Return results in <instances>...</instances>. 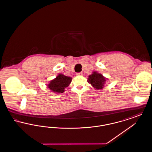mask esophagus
Returning <instances> with one entry per match:
<instances>
[{
  "instance_id": "esophagus-1",
  "label": "esophagus",
  "mask_w": 152,
  "mask_h": 152,
  "mask_svg": "<svg viewBox=\"0 0 152 152\" xmlns=\"http://www.w3.org/2000/svg\"><path fill=\"white\" fill-rule=\"evenodd\" d=\"M83 74V72L76 73V75H77V76H82Z\"/></svg>"
}]
</instances>
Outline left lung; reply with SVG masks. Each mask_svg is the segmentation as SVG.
I'll return each mask as SVG.
<instances>
[{
  "label": "left lung",
  "mask_w": 152,
  "mask_h": 152,
  "mask_svg": "<svg viewBox=\"0 0 152 152\" xmlns=\"http://www.w3.org/2000/svg\"><path fill=\"white\" fill-rule=\"evenodd\" d=\"M88 82L91 84L96 89H101L103 88L107 81V79L101 73L94 71L92 74L88 76Z\"/></svg>",
  "instance_id": "1"
}]
</instances>
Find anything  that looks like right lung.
<instances>
[{
  "label": "right lung",
  "mask_w": 152,
  "mask_h": 152,
  "mask_svg": "<svg viewBox=\"0 0 152 152\" xmlns=\"http://www.w3.org/2000/svg\"><path fill=\"white\" fill-rule=\"evenodd\" d=\"M71 81L72 77L60 73L55 79L51 80L47 87L53 92L61 94L64 92L65 88L69 86Z\"/></svg>",
  "instance_id": "obj_1"
}]
</instances>
